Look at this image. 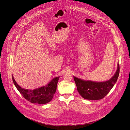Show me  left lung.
Instances as JSON below:
<instances>
[{
  "mask_svg": "<svg viewBox=\"0 0 130 130\" xmlns=\"http://www.w3.org/2000/svg\"><path fill=\"white\" fill-rule=\"evenodd\" d=\"M114 76L105 82L85 81L73 77L77 90L80 95L85 99L97 100L103 98L114 86L119 74V65Z\"/></svg>",
  "mask_w": 130,
  "mask_h": 130,
  "instance_id": "obj_1",
  "label": "left lung"
}]
</instances>
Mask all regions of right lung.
I'll use <instances>...</instances> for the list:
<instances>
[{"label":"right lung","mask_w":130,"mask_h":130,"mask_svg":"<svg viewBox=\"0 0 130 130\" xmlns=\"http://www.w3.org/2000/svg\"><path fill=\"white\" fill-rule=\"evenodd\" d=\"M59 77L54 78L46 86L31 90L23 88L17 84L13 77L12 79L16 88L27 100L32 103L44 104L49 102L52 99L56 91Z\"/></svg>","instance_id":"obj_1"}]
</instances>
